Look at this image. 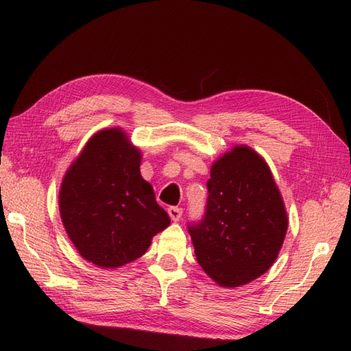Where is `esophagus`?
<instances>
[{"label": "esophagus", "instance_id": "34e87169", "mask_svg": "<svg viewBox=\"0 0 351 351\" xmlns=\"http://www.w3.org/2000/svg\"><path fill=\"white\" fill-rule=\"evenodd\" d=\"M167 213L170 215V219L173 220V221H180L181 215H182V210H181V208H178V206H170L169 210H167Z\"/></svg>", "mask_w": 351, "mask_h": 351}]
</instances>
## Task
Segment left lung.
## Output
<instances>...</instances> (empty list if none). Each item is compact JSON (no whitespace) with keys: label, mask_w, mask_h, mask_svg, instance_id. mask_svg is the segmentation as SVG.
Masks as SVG:
<instances>
[{"label":"left lung","mask_w":351,"mask_h":351,"mask_svg":"<svg viewBox=\"0 0 351 351\" xmlns=\"http://www.w3.org/2000/svg\"><path fill=\"white\" fill-rule=\"evenodd\" d=\"M205 219L190 226L199 265L223 288L247 285L282 249L288 214L267 161L237 145L211 166Z\"/></svg>","instance_id":"left-lung-1"}]
</instances>
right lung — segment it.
I'll return each instance as SVG.
<instances>
[{"label": "right lung", "instance_id": "add662e5", "mask_svg": "<svg viewBox=\"0 0 351 351\" xmlns=\"http://www.w3.org/2000/svg\"><path fill=\"white\" fill-rule=\"evenodd\" d=\"M140 162L128 134L119 126L104 128L88 138L60 184L66 234L81 256L104 270L145 255L152 238L170 225Z\"/></svg>", "mask_w": 351, "mask_h": 351}]
</instances>
